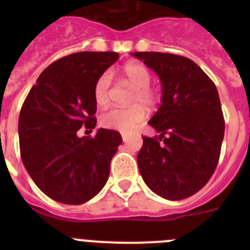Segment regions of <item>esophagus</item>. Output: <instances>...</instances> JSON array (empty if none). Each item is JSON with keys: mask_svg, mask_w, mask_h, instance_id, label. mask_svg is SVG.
Returning a JSON list of instances; mask_svg holds the SVG:
<instances>
[{"mask_svg": "<svg viewBox=\"0 0 250 250\" xmlns=\"http://www.w3.org/2000/svg\"><path fill=\"white\" fill-rule=\"evenodd\" d=\"M121 138H123L124 143H126V141L129 140L130 135H129V134H126V132H121Z\"/></svg>", "mask_w": 250, "mask_h": 250, "instance_id": "esophagus-1", "label": "esophagus"}]
</instances>
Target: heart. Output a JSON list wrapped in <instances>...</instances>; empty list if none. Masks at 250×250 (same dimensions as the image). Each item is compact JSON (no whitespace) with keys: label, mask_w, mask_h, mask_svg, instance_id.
<instances>
[{"label":"heart","mask_w":250,"mask_h":250,"mask_svg":"<svg viewBox=\"0 0 250 250\" xmlns=\"http://www.w3.org/2000/svg\"><path fill=\"white\" fill-rule=\"evenodd\" d=\"M124 79L134 87L130 104L134 106L129 109H111L101 115L100 123L104 127L110 130H118L123 132H131L143 123L145 119L146 107H152L158 103L159 95L150 87L151 75L146 66L138 62H129L121 70ZM110 74H103L98 79L94 87L95 103L99 106H105L109 103Z\"/></svg>","instance_id":"heart-1"}]
</instances>
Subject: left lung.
I'll return each instance as SVG.
<instances>
[{"mask_svg": "<svg viewBox=\"0 0 250 250\" xmlns=\"http://www.w3.org/2000/svg\"><path fill=\"white\" fill-rule=\"evenodd\" d=\"M156 72L161 105L150 119L160 134L143 136L138 165L145 184L161 198L194 195L213 175L224 138V118L213 81L188 57L132 52Z\"/></svg>", "mask_w": 250, "mask_h": 250, "instance_id": "left-lung-1", "label": "left lung"}]
</instances>
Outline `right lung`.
<instances>
[{
	"label": "right lung",
	"instance_id": "obj_1",
	"mask_svg": "<svg viewBox=\"0 0 250 250\" xmlns=\"http://www.w3.org/2000/svg\"><path fill=\"white\" fill-rule=\"evenodd\" d=\"M119 59L118 52H76L46 67L28 92L19 118L21 159L31 179L48 198L83 204L107 182L110 163L123 143L118 131L96 126L94 87Z\"/></svg>",
	"mask_w": 250,
	"mask_h": 250
}]
</instances>
